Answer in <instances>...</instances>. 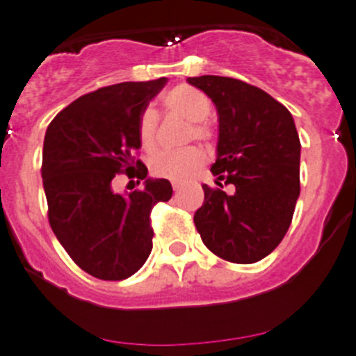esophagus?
Masks as SVG:
<instances>
[{
  "label": "esophagus",
  "instance_id": "obj_1",
  "mask_svg": "<svg viewBox=\"0 0 356 356\" xmlns=\"http://www.w3.org/2000/svg\"><path fill=\"white\" fill-rule=\"evenodd\" d=\"M172 188H174V191L177 193L179 189H181V184H179V182H175V181H174V182H172Z\"/></svg>",
  "mask_w": 356,
  "mask_h": 356
}]
</instances>
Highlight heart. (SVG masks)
Instances as JSON below:
<instances>
[{"mask_svg": "<svg viewBox=\"0 0 356 356\" xmlns=\"http://www.w3.org/2000/svg\"><path fill=\"white\" fill-rule=\"evenodd\" d=\"M163 108L168 113L179 115L186 120L193 122L189 138L196 139H210L211 131L204 118L210 115L211 102L207 95L198 88H193L189 84H179L175 88L168 89L161 96ZM156 127L158 117L153 108H145L138 118V139L139 145L146 152H152L156 145ZM207 160L203 149L200 148H186L179 152H158L149 160V170L153 175L170 181H184L186 177L193 174L196 168Z\"/></svg>", "mask_w": 356, "mask_h": 356, "instance_id": "obj_1", "label": "heart"}]
</instances>
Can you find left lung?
I'll use <instances>...</instances> for the list:
<instances>
[{"label":"left lung","instance_id":"8db88e82","mask_svg":"<svg viewBox=\"0 0 356 356\" xmlns=\"http://www.w3.org/2000/svg\"><path fill=\"white\" fill-rule=\"evenodd\" d=\"M188 82L217 106L218 145L195 225L204 246L232 264H254L277 248L300 196V138L284 105L239 79L201 75ZM231 184L232 195L221 189Z\"/></svg>","mask_w":356,"mask_h":356}]
</instances>
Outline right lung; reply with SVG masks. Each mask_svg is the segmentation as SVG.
<instances>
[{
	"mask_svg": "<svg viewBox=\"0 0 356 356\" xmlns=\"http://www.w3.org/2000/svg\"><path fill=\"white\" fill-rule=\"evenodd\" d=\"M167 79L120 82L88 92L53 118L42 146V186L48 218L60 245L92 277L122 281L148 260L152 213L172 198L167 179H148L134 153L141 148L138 118ZM125 171L145 181L129 195L111 189Z\"/></svg>",
	"mask_w": 356,
	"mask_h": 356,
	"instance_id": "add662e5",
	"label": "right lung"
}]
</instances>
